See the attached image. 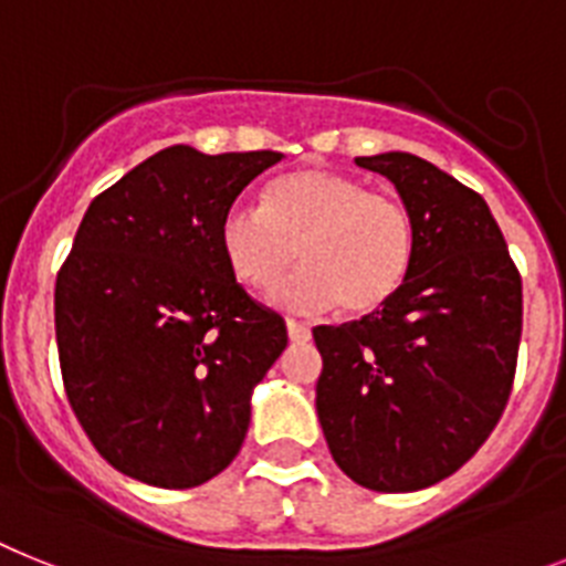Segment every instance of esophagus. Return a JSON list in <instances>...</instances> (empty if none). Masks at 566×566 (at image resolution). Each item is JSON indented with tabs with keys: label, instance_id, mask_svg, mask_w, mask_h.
Segmentation results:
<instances>
[{
	"label": "esophagus",
	"instance_id": "esophagus-1",
	"mask_svg": "<svg viewBox=\"0 0 566 566\" xmlns=\"http://www.w3.org/2000/svg\"><path fill=\"white\" fill-rule=\"evenodd\" d=\"M287 336H291V342H307L311 339V327L296 319H287Z\"/></svg>",
	"mask_w": 566,
	"mask_h": 566
}]
</instances>
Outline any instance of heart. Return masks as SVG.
Instances as JSON below:
<instances>
[{"mask_svg": "<svg viewBox=\"0 0 566 566\" xmlns=\"http://www.w3.org/2000/svg\"><path fill=\"white\" fill-rule=\"evenodd\" d=\"M218 247L235 282L268 296L298 261L305 270L275 293L293 313L339 305L350 316L386 307L415 264L411 212L391 195L331 169L279 175L261 192V210L230 207Z\"/></svg>", "mask_w": 566, "mask_h": 566, "instance_id": "b5f03b06", "label": "heart"}]
</instances>
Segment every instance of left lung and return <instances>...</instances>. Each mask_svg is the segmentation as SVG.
Instances as JSON below:
<instances>
[{
    "instance_id": "8db88e82",
    "label": "left lung",
    "mask_w": 566,
    "mask_h": 566,
    "mask_svg": "<svg viewBox=\"0 0 566 566\" xmlns=\"http://www.w3.org/2000/svg\"><path fill=\"white\" fill-rule=\"evenodd\" d=\"M411 212L415 264L386 307L313 327L316 415L336 467L374 492L458 472L501 420L524 298L503 232L474 189L408 151L356 158Z\"/></svg>"
}]
</instances>
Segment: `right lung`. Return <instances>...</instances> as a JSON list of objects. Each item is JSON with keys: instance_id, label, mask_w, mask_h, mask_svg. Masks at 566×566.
Here are the masks:
<instances>
[{"instance_id": "right-lung-1", "label": "right lung", "mask_w": 566, "mask_h": 566, "mask_svg": "<svg viewBox=\"0 0 566 566\" xmlns=\"http://www.w3.org/2000/svg\"><path fill=\"white\" fill-rule=\"evenodd\" d=\"M279 151L169 146L85 210L56 273L65 397L117 472L192 489L224 472L250 394L287 348L284 319L227 270L218 227Z\"/></svg>"}]
</instances>
